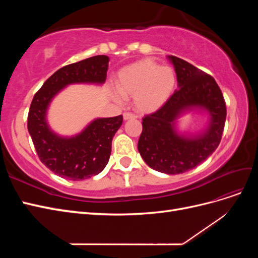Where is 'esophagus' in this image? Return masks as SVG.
<instances>
[{
    "instance_id": "1",
    "label": "esophagus",
    "mask_w": 258,
    "mask_h": 258,
    "mask_svg": "<svg viewBox=\"0 0 258 258\" xmlns=\"http://www.w3.org/2000/svg\"><path fill=\"white\" fill-rule=\"evenodd\" d=\"M137 115L136 114H134V113H131V112H124L123 113V119L124 120H128V119H135V118H137Z\"/></svg>"
}]
</instances>
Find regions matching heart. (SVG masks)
Here are the masks:
<instances>
[{"instance_id":"1","label":"heart","mask_w":258,"mask_h":258,"mask_svg":"<svg viewBox=\"0 0 258 258\" xmlns=\"http://www.w3.org/2000/svg\"><path fill=\"white\" fill-rule=\"evenodd\" d=\"M176 85L174 70L160 67L153 59L140 60L122 69L117 80V89L123 98L135 97L140 112L157 111L172 96Z\"/></svg>"}]
</instances>
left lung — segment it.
Instances as JSON below:
<instances>
[{"mask_svg": "<svg viewBox=\"0 0 258 258\" xmlns=\"http://www.w3.org/2000/svg\"><path fill=\"white\" fill-rule=\"evenodd\" d=\"M168 58L174 66L178 89L159 110L144 117L138 150L152 169L179 174L200 165L216 150L227 111L222 90L212 76L181 58ZM191 107L205 108L210 113L209 127L197 137L178 136L174 121Z\"/></svg>", "mask_w": 258, "mask_h": 258, "instance_id": "8db88e82", "label": "left lung"}]
</instances>
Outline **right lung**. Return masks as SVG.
I'll return each mask as SVG.
<instances>
[{
    "mask_svg": "<svg viewBox=\"0 0 258 258\" xmlns=\"http://www.w3.org/2000/svg\"><path fill=\"white\" fill-rule=\"evenodd\" d=\"M108 60L107 56L100 54L59 69L43 84L31 102L28 130L38 158L61 177L82 181L99 174L110 159L112 140L121 126L122 116L98 118L80 135L61 138L49 129L46 111L51 99L69 84L104 83Z\"/></svg>",
    "mask_w": 258,
    "mask_h": 258,
    "instance_id": "add662e5",
    "label": "right lung"
}]
</instances>
